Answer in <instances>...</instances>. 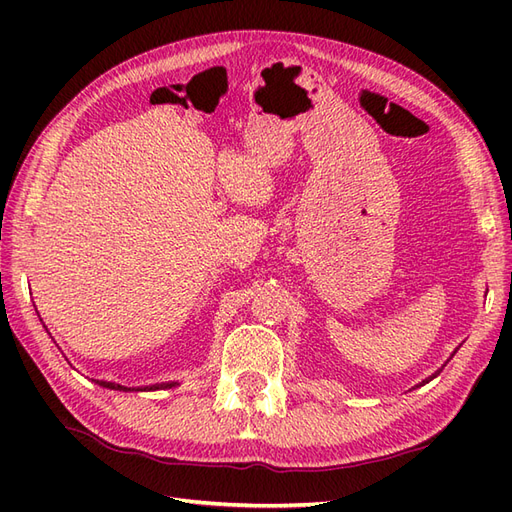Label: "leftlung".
Returning a JSON list of instances; mask_svg holds the SVG:
<instances>
[{
    "mask_svg": "<svg viewBox=\"0 0 512 512\" xmlns=\"http://www.w3.org/2000/svg\"><path fill=\"white\" fill-rule=\"evenodd\" d=\"M453 356H455V352H453V354H451V359H453ZM440 371H442V369H438V371H436V374H431V376H429V378H425V380H423V382H421V384H416V386H423V384H427V382H429V380H433V378H436V376H440Z\"/></svg>",
    "mask_w": 512,
    "mask_h": 512,
    "instance_id": "obj_1",
    "label": "left lung"
}]
</instances>
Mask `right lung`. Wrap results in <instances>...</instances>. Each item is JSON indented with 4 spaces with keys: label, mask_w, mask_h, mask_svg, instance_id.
Wrapping results in <instances>:
<instances>
[{
    "label": "right lung",
    "mask_w": 512,
    "mask_h": 512,
    "mask_svg": "<svg viewBox=\"0 0 512 512\" xmlns=\"http://www.w3.org/2000/svg\"><path fill=\"white\" fill-rule=\"evenodd\" d=\"M100 384L102 389H111V391H123V393H132V391H162V389H173V386H179V382H162V384H149V386H123L117 382H106V380H94Z\"/></svg>",
    "instance_id": "obj_1"
}]
</instances>
